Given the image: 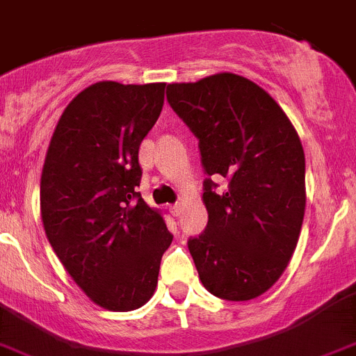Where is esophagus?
I'll return each instance as SVG.
<instances>
[{
	"label": "esophagus",
	"mask_w": 356,
	"mask_h": 356,
	"mask_svg": "<svg viewBox=\"0 0 356 356\" xmlns=\"http://www.w3.org/2000/svg\"><path fill=\"white\" fill-rule=\"evenodd\" d=\"M169 211H171V213L175 215V217H180V215H181V211H184V207H181L180 203L171 204V207H169Z\"/></svg>",
	"instance_id": "obj_1"
}]
</instances>
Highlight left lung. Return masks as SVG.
Segmentation results:
<instances>
[{
    "instance_id": "8db88e82",
    "label": "left lung",
    "mask_w": 356,
    "mask_h": 356,
    "mask_svg": "<svg viewBox=\"0 0 356 356\" xmlns=\"http://www.w3.org/2000/svg\"><path fill=\"white\" fill-rule=\"evenodd\" d=\"M168 102L197 138L208 224L188 238L204 288L245 302L288 266L305 211V155L295 127L263 88L236 74L168 86ZM215 175L228 180L217 191Z\"/></svg>"
}]
</instances>
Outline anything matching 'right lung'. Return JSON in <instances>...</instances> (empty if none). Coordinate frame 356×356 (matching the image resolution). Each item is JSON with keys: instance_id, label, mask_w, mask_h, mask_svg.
<instances>
[{"instance_id": "1", "label": "right lung", "mask_w": 356, "mask_h": 356, "mask_svg": "<svg viewBox=\"0 0 356 356\" xmlns=\"http://www.w3.org/2000/svg\"><path fill=\"white\" fill-rule=\"evenodd\" d=\"M164 83L102 81L61 114L45 155V234L76 284L97 305L134 311L152 298L172 242L138 192L139 146L164 106Z\"/></svg>"}]
</instances>
